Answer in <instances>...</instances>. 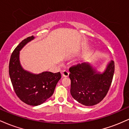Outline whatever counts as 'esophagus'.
I'll use <instances>...</instances> for the list:
<instances>
[{
    "instance_id": "esophagus-1",
    "label": "esophagus",
    "mask_w": 129,
    "mask_h": 129,
    "mask_svg": "<svg viewBox=\"0 0 129 129\" xmlns=\"http://www.w3.org/2000/svg\"><path fill=\"white\" fill-rule=\"evenodd\" d=\"M62 76L63 77H68L69 75V72H67V71L64 70L62 72Z\"/></svg>"
}]
</instances>
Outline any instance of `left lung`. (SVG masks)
<instances>
[{"label": "left lung", "instance_id": "1", "mask_svg": "<svg viewBox=\"0 0 129 129\" xmlns=\"http://www.w3.org/2000/svg\"><path fill=\"white\" fill-rule=\"evenodd\" d=\"M69 71L72 97L81 104L92 106L100 103L107 94L113 79L115 63L110 61L102 73L85 62L71 67Z\"/></svg>", "mask_w": 129, "mask_h": 129}]
</instances>
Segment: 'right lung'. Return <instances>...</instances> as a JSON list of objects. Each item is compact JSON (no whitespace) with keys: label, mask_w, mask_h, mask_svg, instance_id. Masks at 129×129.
<instances>
[{"label":"right lung","mask_w":129,"mask_h":129,"mask_svg":"<svg viewBox=\"0 0 129 129\" xmlns=\"http://www.w3.org/2000/svg\"><path fill=\"white\" fill-rule=\"evenodd\" d=\"M34 39L35 37L32 36L23 40L13 51L9 63V75L19 98L26 104L36 106L52 96L61 75L60 72H50L33 74L22 68L19 60L20 51Z\"/></svg>","instance_id":"add662e5"}]
</instances>
